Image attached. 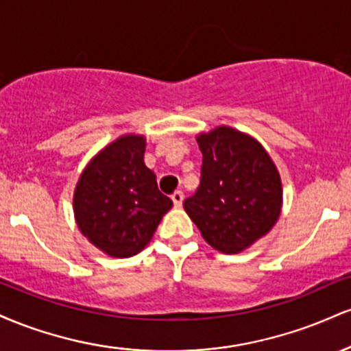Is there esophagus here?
<instances>
[{
  "mask_svg": "<svg viewBox=\"0 0 351 351\" xmlns=\"http://www.w3.org/2000/svg\"><path fill=\"white\" fill-rule=\"evenodd\" d=\"M183 198H184V196H183V193H181V191H175L171 195V201H173V204H175L176 208H180L181 204H183Z\"/></svg>",
  "mask_w": 351,
  "mask_h": 351,
  "instance_id": "esophagus-1",
  "label": "esophagus"
}]
</instances>
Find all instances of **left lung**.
<instances>
[{
	"mask_svg": "<svg viewBox=\"0 0 351 351\" xmlns=\"http://www.w3.org/2000/svg\"><path fill=\"white\" fill-rule=\"evenodd\" d=\"M196 142L203 153L201 184L184 199V211L216 251L243 252L279 219V170L254 136L228 125L201 132Z\"/></svg>",
	"mask_w": 351,
	"mask_h": 351,
	"instance_id": "1",
	"label": "left lung"
}]
</instances>
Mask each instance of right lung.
Segmentation results:
<instances>
[{"label": "right lung", "instance_id": "add662e5", "mask_svg": "<svg viewBox=\"0 0 351 351\" xmlns=\"http://www.w3.org/2000/svg\"><path fill=\"white\" fill-rule=\"evenodd\" d=\"M145 147L143 135L119 136L86 165L74 189L72 208L82 236L117 259L143 251L173 206L143 162Z\"/></svg>", "mask_w": 351, "mask_h": 351}]
</instances>
